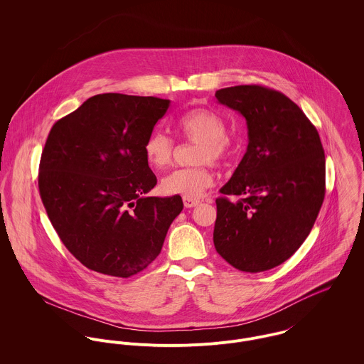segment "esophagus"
I'll return each instance as SVG.
<instances>
[{
    "instance_id": "obj_1",
    "label": "esophagus",
    "mask_w": 364,
    "mask_h": 364,
    "mask_svg": "<svg viewBox=\"0 0 364 364\" xmlns=\"http://www.w3.org/2000/svg\"><path fill=\"white\" fill-rule=\"evenodd\" d=\"M200 202L198 200V199H189V198H183V205H185V208H195V206H198Z\"/></svg>"
}]
</instances>
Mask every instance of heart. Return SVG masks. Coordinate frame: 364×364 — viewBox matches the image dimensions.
Returning a JSON list of instances; mask_svg holds the SVG:
<instances>
[{
	"mask_svg": "<svg viewBox=\"0 0 364 364\" xmlns=\"http://www.w3.org/2000/svg\"><path fill=\"white\" fill-rule=\"evenodd\" d=\"M181 134L200 143L196 153V164H211L220 166L230 156V141L225 137L224 122L208 109H192L178 120ZM175 144L171 137L162 132L150 134L144 144L147 162L156 169H164L172 162ZM214 185V175L208 165L196 168L175 169L161 179L159 188L165 195H176L189 199L200 198Z\"/></svg>",
	"mask_w": 364,
	"mask_h": 364,
	"instance_id": "b5f03b06",
	"label": "heart"
}]
</instances>
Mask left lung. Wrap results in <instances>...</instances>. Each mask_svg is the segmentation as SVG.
Masks as SVG:
<instances>
[{"instance_id": "obj_1", "label": "left lung", "mask_w": 364, "mask_h": 364, "mask_svg": "<svg viewBox=\"0 0 364 364\" xmlns=\"http://www.w3.org/2000/svg\"><path fill=\"white\" fill-rule=\"evenodd\" d=\"M215 98L245 117L250 141L215 199L214 247L238 270H269L301 247L322 206L321 139L304 112L279 91L237 85L218 90Z\"/></svg>"}]
</instances>
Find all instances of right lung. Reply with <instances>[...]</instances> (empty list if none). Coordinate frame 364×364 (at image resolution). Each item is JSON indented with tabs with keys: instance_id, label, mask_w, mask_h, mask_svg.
Returning <instances> with one entry per match:
<instances>
[{
	"instance_id": "obj_1",
	"label": "right lung",
	"mask_w": 364,
	"mask_h": 364,
	"mask_svg": "<svg viewBox=\"0 0 364 364\" xmlns=\"http://www.w3.org/2000/svg\"><path fill=\"white\" fill-rule=\"evenodd\" d=\"M168 100L100 94L53 124L39 192L55 232L85 267L130 277L161 252L181 196L147 193L156 175L144 144Z\"/></svg>"
}]
</instances>
